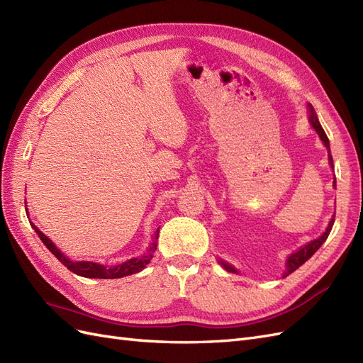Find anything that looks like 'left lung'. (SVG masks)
<instances>
[{
	"instance_id": "obj_1",
	"label": "left lung",
	"mask_w": 363,
	"mask_h": 363,
	"mask_svg": "<svg viewBox=\"0 0 363 363\" xmlns=\"http://www.w3.org/2000/svg\"><path fill=\"white\" fill-rule=\"evenodd\" d=\"M309 111H311V123H312V127L316 130V133L320 135L321 140L324 142V145L327 147V151H328V162H330V167H333V159H332V155H330V144H328V138H327V135H325V131L323 130V127H321V124H320V121H318V118H316V115H315V111H313L312 104H309ZM333 183H335V186H336V179H335V182H333ZM333 223H335V216L332 218L330 224H328L327 230H325V232H324L320 238L315 239V240H312V242H309L307 245H304L303 248H300L298 251L294 252V255H291V256H289L288 263H286V272H284V276H283V277H288L289 274H292L296 268H300L307 259H311V257L315 255L316 250L320 248V247L325 242V239L328 238V235H330V232H332V227H333ZM221 265H223L227 271H230V272H236V269H235L233 267H230L228 263L221 262Z\"/></svg>"
}]
</instances>
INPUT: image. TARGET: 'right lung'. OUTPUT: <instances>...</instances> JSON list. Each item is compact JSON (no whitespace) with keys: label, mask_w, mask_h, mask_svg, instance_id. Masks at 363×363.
<instances>
[{"label":"right lung","mask_w":363,"mask_h":363,"mask_svg":"<svg viewBox=\"0 0 363 363\" xmlns=\"http://www.w3.org/2000/svg\"><path fill=\"white\" fill-rule=\"evenodd\" d=\"M33 225V224H31ZM35 232L38 233V236L40 238V240L45 247L52 252L54 256L59 259V262H62L65 267H67L69 271H72L77 276H83V277H89V279H121L125 276H131V274H136L140 269H144L150 260L152 259V252L156 251L157 248V238H159V230L155 235V239H152L151 247L147 250L145 255H142L140 257H135L130 259L124 263H119V265L115 267H103L100 263H94V262H72L69 259H67V256L62 255L60 250L54 245L51 240L43 235L42 232H39L36 225H33Z\"/></svg>","instance_id":"add662e5"}]
</instances>
